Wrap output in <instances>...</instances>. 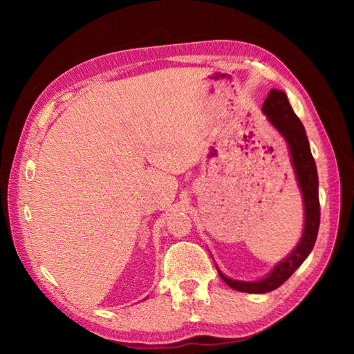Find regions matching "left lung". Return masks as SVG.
Here are the masks:
<instances>
[{"instance_id":"8db88e82","label":"left lung","mask_w":354,"mask_h":354,"mask_svg":"<svg viewBox=\"0 0 354 354\" xmlns=\"http://www.w3.org/2000/svg\"><path fill=\"white\" fill-rule=\"evenodd\" d=\"M262 113L267 115L271 126L283 136L288 144L292 167H294L297 183L302 194V205H304V230H302L298 245L290 250L285 259L277 262L266 277L254 281L234 280L227 277L218 268L221 279L230 288L248 292V294H267L285 283L315 248L320 224L317 169L315 158L311 156L304 126L292 109L286 93L277 88L270 90L267 99L262 104Z\"/></svg>"}]
</instances>
